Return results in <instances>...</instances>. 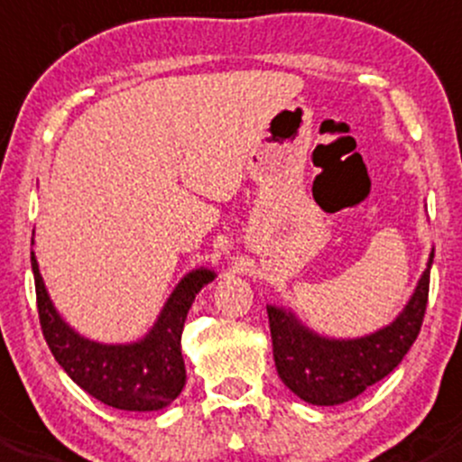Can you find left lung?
<instances>
[{
  "instance_id": "left-lung-1",
  "label": "left lung",
  "mask_w": 462,
  "mask_h": 462,
  "mask_svg": "<svg viewBox=\"0 0 462 462\" xmlns=\"http://www.w3.org/2000/svg\"><path fill=\"white\" fill-rule=\"evenodd\" d=\"M431 264L434 249L402 311L389 325L358 337L318 334L304 325L291 307L266 304L280 380L309 405L329 407L360 396L392 374L420 331Z\"/></svg>"
}]
</instances>
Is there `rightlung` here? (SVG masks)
I'll return each mask as SVG.
<instances>
[{"instance_id": "add662e5", "label": "right lung", "mask_w": 462, "mask_h": 462, "mask_svg": "<svg viewBox=\"0 0 462 462\" xmlns=\"http://www.w3.org/2000/svg\"><path fill=\"white\" fill-rule=\"evenodd\" d=\"M31 266L42 331L55 360L73 383L104 405L125 411H158L180 396L187 384L182 358L184 320L204 284L216 280V271L208 266L189 271L142 337L133 342H97L75 331L57 311L35 251H31Z\"/></svg>"}]
</instances>
